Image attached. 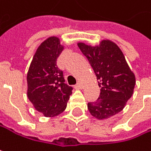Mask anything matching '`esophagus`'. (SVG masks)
<instances>
[{
    "label": "esophagus",
    "mask_w": 151,
    "mask_h": 151,
    "mask_svg": "<svg viewBox=\"0 0 151 151\" xmlns=\"http://www.w3.org/2000/svg\"><path fill=\"white\" fill-rule=\"evenodd\" d=\"M74 87H75L76 89H81L82 88V85H81V83H78V84H76L75 86H74Z\"/></svg>",
    "instance_id": "1"
}]
</instances>
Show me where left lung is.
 I'll use <instances>...</instances> for the list:
<instances>
[{
	"instance_id": "8db88e82",
	"label": "left lung",
	"mask_w": 151,
	"mask_h": 151,
	"mask_svg": "<svg viewBox=\"0 0 151 151\" xmlns=\"http://www.w3.org/2000/svg\"><path fill=\"white\" fill-rule=\"evenodd\" d=\"M78 45L93 67L101 87L97 101L88 102V110L99 120L110 118L121 112L132 96L135 75L114 43L103 40L94 47L83 43Z\"/></svg>"
}]
</instances>
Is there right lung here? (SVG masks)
<instances>
[{
  "label": "right lung",
  "instance_id": "obj_1",
  "mask_svg": "<svg viewBox=\"0 0 151 151\" xmlns=\"http://www.w3.org/2000/svg\"><path fill=\"white\" fill-rule=\"evenodd\" d=\"M64 47L50 37L37 48L27 73V95L34 107L46 117L61 114L67 105L73 87L65 83L57 59Z\"/></svg>",
  "mask_w": 151,
  "mask_h": 151
}]
</instances>
